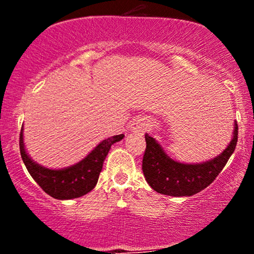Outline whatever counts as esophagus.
<instances>
[{
    "label": "esophagus",
    "instance_id": "34e87169",
    "mask_svg": "<svg viewBox=\"0 0 254 254\" xmlns=\"http://www.w3.org/2000/svg\"><path fill=\"white\" fill-rule=\"evenodd\" d=\"M131 130L133 132H138V133H144L147 132L148 130V123L144 118H138L136 121L132 122L131 124Z\"/></svg>",
    "mask_w": 254,
    "mask_h": 254
}]
</instances>
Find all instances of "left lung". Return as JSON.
Instances as JSON below:
<instances>
[{"label":"left lung","mask_w":254,"mask_h":254,"mask_svg":"<svg viewBox=\"0 0 254 254\" xmlns=\"http://www.w3.org/2000/svg\"><path fill=\"white\" fill-rule=\"evenodd\" d=\"M145 148L142 171L150 188L159 193L173 197L193 196L216 179L238 142V124L235 122L233 137L220 155L202 164H182L171 159L157 141L145 133Z\"/></svg>","instance_id":"left-lung-1"}]
</instances>
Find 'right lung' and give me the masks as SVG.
<instances>
[{
    "label": "right lung",
    "instance_id": "1",
    "mask_svg": "<svg viewBox=\"0 0 254 254\" xmlns=\"http://www.w3.org/2000/svg\"><path fill=\"white\" fill-rule=\"evenodd\" d=\"M24 127L20 132V154L28 173L49 196L56 199H72L84 196L97 185L99 174L111 145L123 139L124 135H116L104 139L84 159L70 167L50 170L31 159L24 144Z\"/></svg>",
    "mask_w": 254,
    "mask_h": 254
}]
</instances>
